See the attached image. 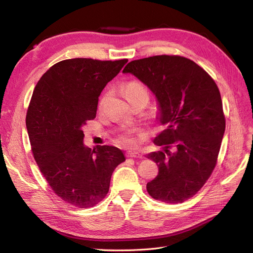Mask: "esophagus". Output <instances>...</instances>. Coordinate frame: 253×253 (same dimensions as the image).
I'll use <instances>...</instances> for the list:
<instances>
[{
	"label": "esophagus",
	"mask_w": 253,
	"mask_h": 253,
	"mask_svg": "<svg viewBox=\"0 0 253 253\" xmlns=\"http://www.w3.org/2000/svg\"><path fill=\"white\" fill-rule=\"evenodd\" d=\"M126 156L132 157V158H142V155L139 154V153L136 152V151H128L126 153Z\"/></svg>",
	"instance_id": "1"
}]
</instances>
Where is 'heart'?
<instances>
[{
  "label": "heart",
  "mask_w": 253,
  "mask_h": 253,
  "mask_svg": "<svg viewBox=\"0 0 253 253\" xmlns=\"http://www.w3.org/2000/svg\"><path fill=\"white\" fill-rule=\"evenodd\" d=\"M140 93H147V90H145V88L141 85L140 83L129 82L128 84H126V86L125 88V96L126 97L136 95V94H140ZM118 142L124 144V145H127V147L134 145L136 143V141L133 137L132 129H127V131H126L124 134H121L118 137Z\"/></svg>",
  "instance_id": "1"
}]
</instances>
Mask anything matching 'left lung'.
<instances>
[{"label":"left lung","instance_id":"left-lung-1","mask_svg":"<svg viewBox=\"0 0 253 253\" xmlns=\"http://www.w3.org/2000/svg\"><path fill=\"white\" fill-rule=\"evenodd\" d=\"M147 85L158 101L157 119L165 129L154 139L163 151L147 155L158 175L148 193L167 204L195 195L215 168L226 120L216 83L192 60L153 56L134 60L122 71Z\"/></svg>","mask_w":253,"mask_h":253}]
</instances>
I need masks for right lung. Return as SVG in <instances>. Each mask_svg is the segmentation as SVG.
Instances as JSON below:
<instances>
[{"label": "right lung", "mask_w": 253, "mask_h": 253, "mask_svg": "<svg viewBox=\"0 0 253 253\" xmlns=\"http://www.w3.org/2000/svg\"><path fill=\"white\" fill-rule=\"evenodd\" d=\"M127 62L76 58L52 65L38 81L26 115L37 165L61 200L78 208L100 203L124 153L83 143L82 126L96 117L102 89Z\"/></svg>", "instance_id": "obj_1"}]
</instances>
